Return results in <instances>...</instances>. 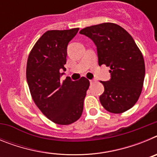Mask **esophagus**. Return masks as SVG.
I'll use <instances>...</instances> for the list:
<instances>
[{"mask_svg": "<svg viewBox=\"0 0 157 157\" xmlns=\"http://www.w3.org/2000/svg\"><path fill=\"white\" fill-rule=\"evenodd\" d=\"M90 84H94V83L95 82V80H94V79L90 80Z\"/></svg>", "mask_w": 157, "mask_h": 157, "instance_id": "obj_1", "label": "esophagus"}]
</instances>
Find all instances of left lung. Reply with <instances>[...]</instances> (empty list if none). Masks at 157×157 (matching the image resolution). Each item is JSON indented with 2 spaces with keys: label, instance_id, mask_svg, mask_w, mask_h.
<instances>
[{
  "label": "left lung",
  "instance_id": "obj_1",
  "mask_svg": "<svg viewBox=\"0 0 157 157\" xmlns=\"http://www.w3.org/2000/svg\"><path fill=\"white\" fill-rule=\"evenodd\" d=\"M97 46L98 64L110 67L111 79L101 82L105 91L100 96L102 106L112 113L131 109L141 95L145 78V62L130 34L119 25L104 23L79 32Z\"/></svg>",
  "mask_w": 157,
  "mask_h": 157
}]
</instances>
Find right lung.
I'll list each match as a JSON object with an SVG mask.
<instances>
[{"instance_id": "1", "label": "right lung", "mask_w": 157, "mask_h": 157, "mask_svg": "<svg viewBox=\"0 0 157 157\" xmlns=\"http://www.w3.org/2000/svg\"><path fill=\"white\" fill-rule=\"evenodd\" d=\"M79 29L48 30L37 40L29 54L27 80L33 101L48 120L68 125L82 116L90 81L82 77L61 81L66 71L67 48Z\"/></svg>"}]
</instances>
